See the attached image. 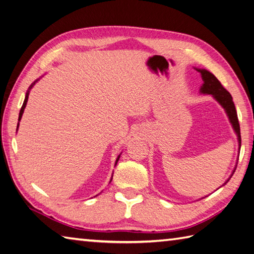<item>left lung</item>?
Returning <instances> with one entry per match:
<instances>
[{"instance_id": "1", "label": "left lung", "mask_w": 254, "mask_h": 254, "mask_svg": "<svg viewBox=\"0 0 254 254\" xmlns=\"http://www.w3.org/2000/svg\"><path fill=\"white\" fill-rule=\"evenodd\" d=\"M196 70L201 74V78L203 80V84L200 88V92L201 94L212 95L215 100L218 101L222 107H223V109L225 110V112L228 116V119H230V122L232 124L234 130L237 134L238 143H239V151H240V146H241L240 127H239L236 108H235V104L233 102V98H232L231 94L223 87V86H222L220 80L216 78L212 73H210L209 71H207L205 69H196ZM235 170H236V167H235L232 176L234 175ZM232 176L230 177V179L232 178ZM230 179H228V180H230ZM228 180L224 184H226L228 182Z\"/></svg>"}]
</instances>
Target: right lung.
<instances>
[{
  "mask_svg": "<svg viewBox=\"0 0 254 254\" xmlns=\"http://www.w3.org/2000/svg\"><path fill=\"white\" fill-rule=\"evenodd\" d=\"M36 82V80H35ZM35 82L30 86V88H29V90L27 91V94H26V98H24V101H23V104H22V107H21V109H20V112H19V117H18V121H20L21 120V117H22V114H23V111H24V108H26V106H27V102H28V98H29V92H30V89L32 88V86L35 84ZM18 126H19V123H18V125H17V129H18ZM120 157H121V155H119V157H117V159H116V163H115V165L117 164V162H119V159H120ZM113 177V176H112ZM111 181H112V179H111Z\"/></svg>",
  "mask_w": 254,
  "mask_h": 254,
  "instance_id": "add662e5",
  "label": "right lung"
}]
</instances>
